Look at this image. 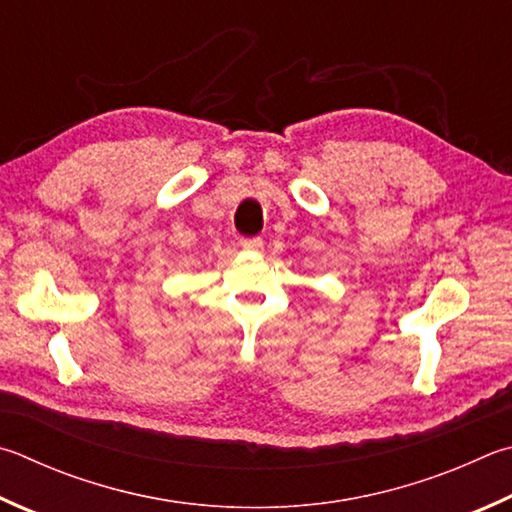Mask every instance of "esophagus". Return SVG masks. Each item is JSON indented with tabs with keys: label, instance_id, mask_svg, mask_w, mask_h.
<instances>
[{
	"label": "esophagus",
	"instance_id": "obj_1",
	"mask_svg": "<svg viewBox=\"0 0 512 512\" xmlns=\"http://www.w3.org/2000/svg\"><path fill=\"white\" fill-rule=\"evenodd\" d=\"M239 244H241V248H244V250H253V253H259V250L264 248V241L259 239V237H246V239H241Z\"/></svg>",
	"mask_w": 512,
	"mask_h": 512
}]
</instances>
